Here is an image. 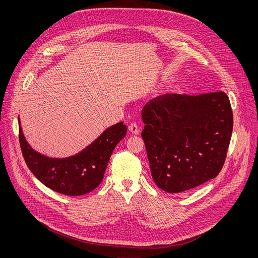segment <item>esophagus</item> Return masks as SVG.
I'll return each mask as SVG.
<instances>
[{"label": "esophagus", "instance_id": "1", "mask_svg": "<svg viewBox=\"0 0 258 258\" xmlns=\"http://www.w3.org/2000/svg\"><path fill=\"white\" fill-rule=\"evenodd\" d=\"M128 131L133 134V135H139L140 134V130H139V126L136 124V123H131L128 125Z\"/></svg>", "mask_w": 258, "mask_h": 258}]
</instances>
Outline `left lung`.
<instances>
[{
    "label": "left lung",
    "instance_id": "left-lung-1",
    "mask_svg": "<svg viewBox=\"0 0 258 258\" xmlns=\"http://www.w3.org/2000/svg\"><path fill=\"white\" fill-rule=\"evenodd\" d=\"M152 178L167 193L202 185L222 170L233 132L228 96L165 94L142 109Z\"/></svg>",
    "mask_w": 258,
    "mask_h": 258
}]
</instances>
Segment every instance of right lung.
<instances>
[{"label": "right lung", "mask_w": 258, "mask_h": 258, "mask_svg": "<svg viewBox=\"0 0 258 258\" xmlns=\"http://www.w3.org/2000/svg\"><path fill=\"white\" fill-rule=\"evenodd\" d=\"M18 123L21 151L30 171L46 187L67 196L88 194L100 185L114 148L126 135V125L121 121L106 128L80 153L53 158L32 149L19 117Z\"/></svg>", "instance_id": "1"}]
</instances>
